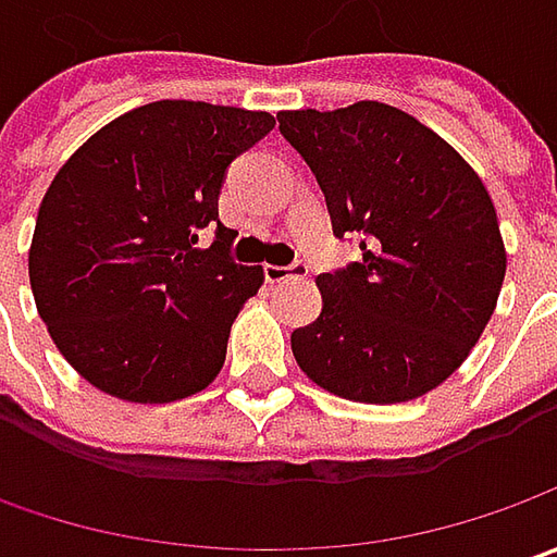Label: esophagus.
Returning <instances> with one entry per match:
<instances>
[{
    "mask_svg": "<svg viewBox=\"0 0 557 557\" xmlns=\"http://www.w3.org/2000/svg\"><path fill=\"white\" fill-rule=\"evenodd\" d=\"M267 272V282L269 285H282V282H288V278H304V275H310V267L307 263H290V267H263Z\"/></svg>",
    "mask_w": 557,
    "mask_h": 557,
    "instance_id": "34e87169",
    "label": "esophagus"
}]
</instances>
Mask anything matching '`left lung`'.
<instances>
[{
	"label": "left lung",
	"instance_id": "8db88e82",
	"mask_svg": "<svg viewBox=\"0 0 557 557\" xmlns=\"http://www.w3.org/2000/svg\"><path fill=\"white\" fill-rule=\"evenodd\" d=\"M282 136L325 191L362 263L322 272L319 319L290 334L304 374L354 403H409L468 359L496 310L505 245L471 163L412 114L356 101L282 111Z\"/></svg>",
	"mask_w": 557,
	"mask_h": 557
}]
</instances>
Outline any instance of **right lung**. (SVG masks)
Instances as JSON below:
<instances>
[{
	"instance_id": "obj_1",
	"label": "right lung",
	"mask_w": 557,
	"mask_h": 557,
	"mask_svg": "<svg viewBox=\"0 0 557 557\" xmlns=\"http://www.w3.org/2000/svg\"><path fill=\"white\" fill-rule=\"evenodd\" d=\"M275 117L207 101H151L83 141L36 213L30 288L61 356L101 394L173 403L225 362L232 322L263 267L232 263L225 166ZM218 242L197 247V228Z\"/></svg>"
}]
</instances>
